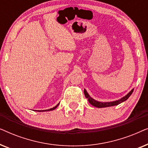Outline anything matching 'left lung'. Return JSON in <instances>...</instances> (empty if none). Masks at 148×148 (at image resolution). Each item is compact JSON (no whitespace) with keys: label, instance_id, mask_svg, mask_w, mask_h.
I'll return each instance as SVG.
<instances>
[{"label":"left lung","instance_id":"obj_1","mask_svg":"<svg viewBox=\"0 0 148 148\" xmlns=\"http://www.w3.org/2000/svg\"><path fill=\"white\" fill-rule=\"evenodd\" d=\"M133 90H131L130 92H129L128 94H127L126 96L123 97L122 98H121L120 100H116V101H112V102H99V101H97L96 100H94V98H91L90 95L88 94V93L87 92V91L86 89H84V94L85 96H86V98L88 99L89 102L90 103L92 106H94L95 107H97V108H105V107H109V106H116L121 103H122L125 101H126L127 99L129 98V96L132 94V93L133 92Z\"/></svg>","mask_w":148,"mask_h":148}]
</instances>
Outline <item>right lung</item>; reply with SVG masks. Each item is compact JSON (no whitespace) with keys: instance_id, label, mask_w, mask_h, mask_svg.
<instances>
[{"instance_id":"obj_1","label":"right lung","mask_w":148,"mask_h":148,"mask_svg":"<svg viewBox=\"0 0 148 148\" xmlns=\"http://www.w3.org/2000/svg\"><path fill=\"white\" fill-rule=\"evenodd\" d=\"M58 105H59V103H58V104L56 105V106H55L54 107H53V108H50V109H48V110H36V111H38V112H46V111H50V110H54V109H55L56 107H57Z\"/></svg>"}]
</instances>
